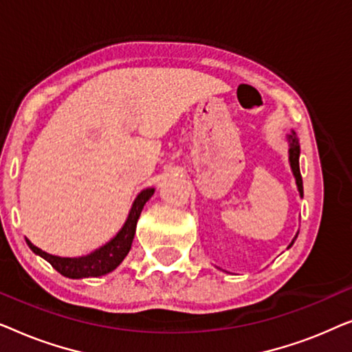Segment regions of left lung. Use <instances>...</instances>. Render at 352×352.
Wrapping results in <instances>:
<instances>
[{
  "label": "left lung",
  "mask_w": 352,
  "mask_h": 352,
  "mask_svg": "<svg viewBox=\"0 0 352 352\" xmlns=\"http://www.w3.org/2000/svg\"><path fill=\"white\" fill-rule=\"evenodd\" d=\"M287 141H288V162H290L292 173H293V176H295L298 192H300V197L302 199V179H301V173H300V141H298L296 133L292 131V134H288ZM296 237H298V232L295 237H293L292 243L288 245V248L295 243Z\"/></svg>",
  "instance_id": "obj_1"
}]
</instances>
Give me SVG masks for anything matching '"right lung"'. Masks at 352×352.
<instances>
[{
	"instance_id": "right-lung-1",
	"label": "right lung",
	"mask_w": 352,
	"mask_h": 352,
	"mask_svg": "<svg viewBox=\"0 0 352 352\" xmlns=\"http://www.w3.org/2000/svg\"><path fill=\"white\" fill-rule=\"evenodd\" d=\"M153 192H155L153 187H147V189L139 192L138 197L133 201V206L131 210H129L126 221H124L122 229L115 234V237L110 239L107 243L102 245V247L96 248L94 252H91L89 254H85V256H56V254H50L43 252L41 248L35 247L28 239H25V242L33 253L41 256L43 259H46V261L64 277L88 278L105 276V274L117 269L120 266V263L126 258L129 250H131L134 234H136L138 219L139 216H141L144 205H146L148 199L153 195Z\"/></svg>"
}]
</instances>
